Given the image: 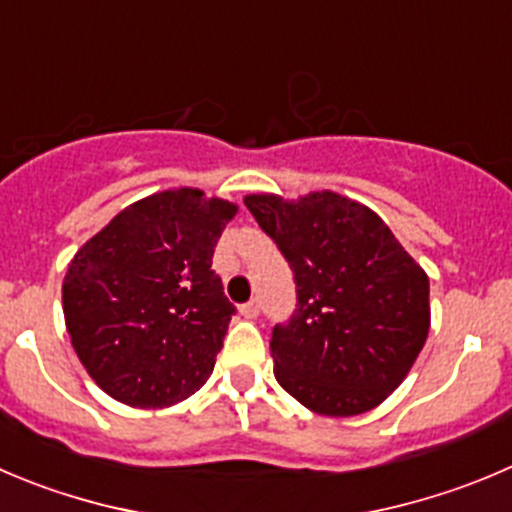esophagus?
I'll list each match as a JSON object with an SVG mask.
<instances>
[{
	"instance_id": "34e87169",
	"label": "esophagus",
	"mask_w": 512,
	"mask_h": 512,
	"mask_svg": "<svg viewBox=\"0 0 512 512\" xmlns=\"http://www.w3.org/2000/svg\"><path fill=\"white\" fill-rule=\"evenodd\" d=\"M259 309H261L259 299H251L241 306V314L246 316V319H256V316H259Z\"/></svg>"
}]
</instances>
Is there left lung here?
Masks as SVG:
<instances>
[{"label":"left lung","instance_id":"left-lung-1","mask_svg":"<svg viewBox=\"0 0 512 512\" xmlns=\"http://www.w3.org/2000/svg\"><path fill=\"white\" fill-rule=\"evenodd\" d=\"M296 281L271 332L276 382L306 410L352 417L402 384L430 332V279L387 223L332 191L243 198Z\"/></svg>","mask_w":512,"mask_h":512}]
</instances>
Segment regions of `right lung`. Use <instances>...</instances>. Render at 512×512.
<instances>
[{
  "instance_id": "1",
  "label": "right lung",
  "mask_w": 512,
  "mask_h": 512,
  "mask_svg": "<svg viewBox=\"0 0 512 512\" xmlns=\"http://www.w3.org/2000/svg\"><path fill=\"white\" fill-rule=\"evenodd\" d=\"M238 206L198 188L120 211L67 266L62 311L82 367L123 405H178L211 377L236 306L211 269Z\"/></svg>"
}]
</instances>
